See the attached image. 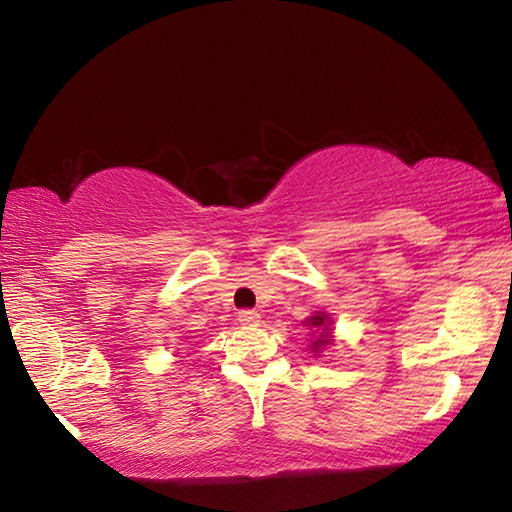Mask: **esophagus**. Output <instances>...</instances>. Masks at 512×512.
<instances>
[{
  "mask_svg": "<svg viewBox=\"0 0 512 512\" xmlns=\"http://www.w3.org/2000/svg\"><path fill=\"white\" fill-rule=\"evenodd\" d=\"M239 323L241 325H246V327H250V325H257L259 323V314L255 309H246V311H239Z\"/></svg>",
  "mask_w": 512,
  "mask_h": 512,
  "instance_id": "obj_1",
  "label": "esophagus"
}]
</instances>
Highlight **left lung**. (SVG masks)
<instances>
[{"mask_svg":"<svg viewBox=\"0 0 512 512\" xmlns=\"http://www.w3.org/2000/svg\"><path fill=\"white\" fill-rule=\"evenodd\" d=\"M302 325L311 329L309 350L314 352L316 357L318 354H323L329 345L334 343V320L327 311H316V314H311Z\"/></svg>","mask_w":512,"mask_h":512,"instance_id":"8db88e82","label":"left lung"}]
</instances>
